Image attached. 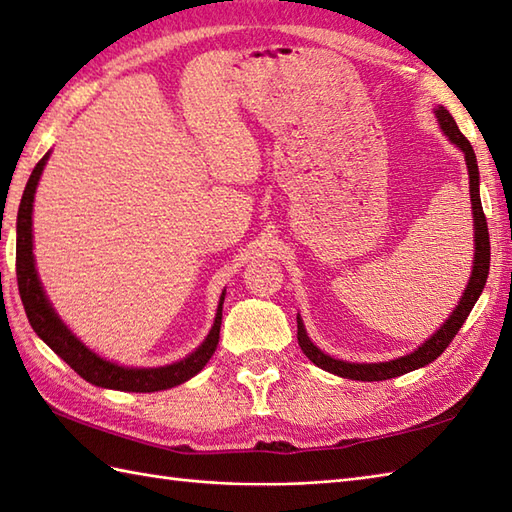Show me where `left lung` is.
<instances>
[{
    "label": "left lung",
    "mask_w": 512,
    "mask_h": 512,
    "mask_svg": "<svg viewBox=\"0 0 512 512\" xmlns=\"http://www.w3.org/2000/svg\"><path fill=\"white\" fill-rule=\"evenodd\" d=\"M438 121L442 132L449 136L451 143L458 145L464 151V158H466V167H469V184H471V204H473V220H475V259H473V275L469 279V286H466L464 295L458 303V308L453 310L451 317L447 319V323L442 325V328L431 336L429 341H424L416 352H411L407 356H400L396 361H389V363H345V361H336V358L323 354L317 345H314L306 330H303V323L297 317V341L299 347L303 350L310 361L325 369V372L336 374L341 378H352V380H367V383H372V380H387V378H396L402 376L407 372H413V369L429 365L431 361H436V358L447 350L449 343L453 341V336L460 332V328L464 325L466 317H469L475 301L480 299L482 290L486 286V279H488V268H491V239H488V224H486V215L482 209V200H480V171H477V160H475V151L471 147L469 140L460 132L458 125H455L453 116L444 110V107H438Z\"/></svg>",
    "instance_id": "left-lung-1"
}]
</instances>
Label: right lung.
<instances>
[{
  "label": "right lung",
  "instance_id": "obj_1",
  "mask_svg": "<svg viewBox=\"0 0 512 512\" xmlns=\"http://www.w3.org/2000/svg\"><path fill=\"white\" fill-rule=\"evenodd\" d=\"M46 160L48 154L37 162L35 169H32L24 195H21L17 213V286L32 330L39 334V339H43V343L50 345L52 352H57L76 374L92 385L121 391H136V394H149V391L176 387L184 383V380L193 378L206 363H209V358L213 356L217 347V341H220L224 295L220 299V306H217L213 328L198 350L180 363L156 369H134L103 361L101 356L90 352L88 347L76 339V336L61 323L57 314H54L46 295H43V288L39 284L35 270V257H32V200H35L37 182Z\"/></svg>",
  "mask_w": 512,
  "mask_h": 512
}]
</instances>
